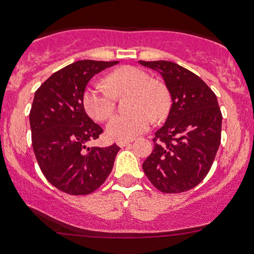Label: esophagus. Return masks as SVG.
<instances>
[{"instance_id": "esophagus-1", "label": "esophagus", "mask_w": 254, "mask_h": 254, "mask_svg": "<svg viewBox=\"0 0 254 254\" xmlns=\"http://www.w3.org/2000/svg\"><path fill=\"white\" fill-rule=\"evenodd\" d=\"M131 142H132V139H129V141H117V145L118 147L123 148L125 145H129Z\"/></svg>"}]
</instances>
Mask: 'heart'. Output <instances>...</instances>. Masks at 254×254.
Segmentation results:
<instances>
[{
    "label": "heart",
    "mask_w": 254,
    "mask_h": 254,
    "mask_svg": "<svg viewBox=\"0 0 254 254\" xmlns=\"http://www.w3.org/2000/svg\"><path fill=\"white\" fill-rule=\"evenodd\" d=\"M106 84L92 82L84 90L83 106L93 119L106 121L113 113L116 95L133 92L131 98V113H122L111 118L106 133L115 141H129L150 127L153 114L164 117L168 109V95L165 88L153 82L147 72L133 66H123L106 77Z\"/></svg>",
    "instance_id": "heart-1"
}]
</instances>
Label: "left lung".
Returning <instances> with one entry per match:
<instances>
[{
  "mask_svg": "<svg viewBox=\"0 0 254 254\" xmlns=\"http://www.w3.org/2000/svg\"><path fill=\"white\" fill-rule=\"evenodd\" d=\"M164 78L172 106L155 132L154 150L142 165L164 193L191 190L210 171L221 143L222 115L215 93L196 74L168 61L144 62Z\"/></svg>",
  "mask_w": 254,
  "mask_h": 254,
  "instance_id": "obj_1",
  "label": "left lung"
}]
</instances>
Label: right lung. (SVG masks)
<instances>
[{"label":"right lung","mask_w":254,"mask_h":254,"mask_svg":"<svg viewBox=\"0 0 254 254\" xmlns=\"http://www.w3.org/2000/svg\"><path fill=\"white\" fill-rule=\"evenodd\" d=\"M118 61H77L52 74L34 93L30 112L32 145L49 183L65 193L88 194L103 185L121 148L88 147L103 129L83 107L87 83Z\"/></svg>","instance_id":"obj_1"}]
</instances>
